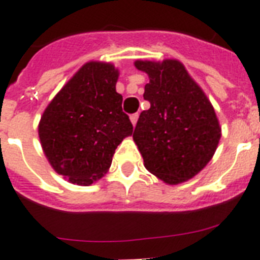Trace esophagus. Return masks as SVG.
Masks as SVG:
<instances>
[{"mask_svg": "<svg viewBox=\"0 0 260 260\" xmlns=\"http://www.w3.org/2000/svg\"><path fill=\"white\" fill-rule=\"evenodd\" d=\"M131 122H132V125H136V122H138V118H139V114L135 113V114H131Z\"/></svg>", "mask_w": 260, "mask_h": 260, "instance_id": "1", "label": "esophagus"}]
</instances>
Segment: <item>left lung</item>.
I'll return each mask as SVG.
<instances>
[{"label":"left lung","mask_w":260,"mask_h":260,"mask_svg":"<svg viewBox=\"0 0 260 260\" xmlns=\"http://www.w3.org/2000/svg\"><path fill=\"white\" fill-rule=\"evenodd\" d=\"M135 67L150 78L143 97L151 106L134 132L144 167L167 185L189 181L213 158L221 138L213 105L177 59L136 60Z\"/></svg>","instance_id":"left-lung-1"}]
</instances>
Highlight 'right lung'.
Segmentation results:
<instances>
[{
  "instance_id": "1",
  "label": "right lung",
  "mask_w": 260,
  "mask_h": 260,
  "mask_svg": "<svg viewBox=\"0 0 260 260\" xmlns=\"http://www.w3.org/2000/svg\"><path fill=\"white\" fill-rule=\"evenodd\" d=\"M118 74L112 63H85L43 112L39 139L44 155L71 183L101 179L118 144L134 132L116 91Z\"/></svg>"
}]
</instances>
